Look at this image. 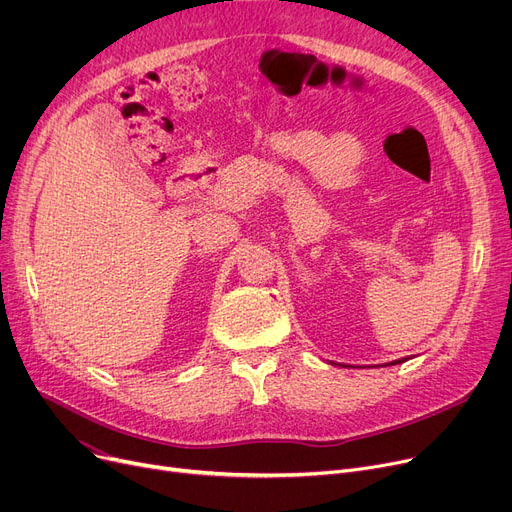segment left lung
Segmentation results:
<instances>
[{
  "label": "left lung",
  "mask_w": 512,
  "mask_h": 512,
  "mask_svg": "<svg viewBox=\"0 0 512 512\" xmlns=\"http://www.w3.org/2000/svg\"><path fill=\"white\" fill-rule=\"evenodd\" d=\"M405 361H409V357H405V359H398V361H392V363H386V365H398V363H405Z\"/></svg>",
  "instance_id": "obj_1"
}]
</instances>
